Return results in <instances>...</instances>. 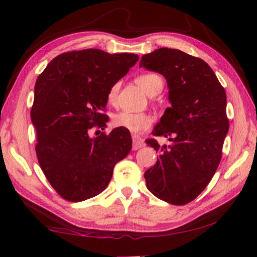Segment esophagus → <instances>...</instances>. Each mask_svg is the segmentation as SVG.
<instances>
[{"mask_svg":"<svg viewBox=\"0 0 257 257\" xmlns=\"http://www.w3.org/2000/svg\"><path fill=\"white\" fill-rule=\"evenodd\" d=\"M144 145H145L144 139H143L142 137L136 136V135H135V136H133V150L134 151L142 149V147L144 146Z\"/></svg>","mask_w":257,"mask_h":257,"instance_id":"obj_1","label":"esophagus"}]
</instances>
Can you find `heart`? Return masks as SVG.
<instances>
[{"label": "heart", "instance_id": "obj_1", "mask_svg": "<svg viewBox=\"0 0 257 257\" xmlns=\"http://www.w3.org/2000/svg\"><path fill=\"white\" fill-rule=\"evenodd\" d=\"M136 82L149 96H155V95L160 94L162 92L164 85L162 78L153 72L139 75L136 78ZM118 92L119 84L112 85L110 89H108L106 101L110 105H115L116 104ZM112 124L116 128H123L133 134H141L152 127L153 118L149 113H133L128 111H121L113 115Z\"/></svg>", "mask_w": 257, "mask_h": 257}]
</instances>
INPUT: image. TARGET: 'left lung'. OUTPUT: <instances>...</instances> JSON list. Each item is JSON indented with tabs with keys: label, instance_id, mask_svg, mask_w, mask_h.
<instances>
[{
	"label": "left lung",
	"instance_id": "1",
	"mask_svg": "<svg viewBox=\"0 0 257 257\" xmlns=\"http://www.w3.org/2000/svg\"><path fill=\"white\" fill-rule=\"evenodd\" d=\"M139 67L164 76L171 102L153 132L171 144L146 139L160 153L145 172L146 186L162 201L185 205L206 188L222 158L229 129L227 95L205 61L179 50H155L142 56Z\"/></svg>",
	"mask_w": 257,
	"mask_h": 257
}]
</instances>
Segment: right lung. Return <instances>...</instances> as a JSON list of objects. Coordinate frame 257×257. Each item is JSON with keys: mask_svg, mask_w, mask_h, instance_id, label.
I'll return each mask as SVG.
<instances>
[{"mask_svg": "<svg viewBox=\"0 0 257 257\" xmlns=\"http://www.w3.org/2000/svg\"><path fill=\"white\" fill-rule=\"evenodd\" d=\"M138 61L132 53L96 49L56 56L38 76L30 111L36 130V155L46 179L61 197L81 202L110 182L114 165L132 150L128 130L115 128L89 137L106 125V95Z\"/></svg>", "mask_w": 257, "mask_h": 257, "instance_id": "obj_1", "label": "right lung"}]
</instances>
